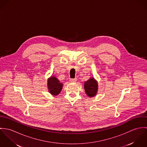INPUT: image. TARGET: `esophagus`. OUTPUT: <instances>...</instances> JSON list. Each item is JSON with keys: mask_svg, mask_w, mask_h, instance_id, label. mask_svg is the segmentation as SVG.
Wrapping results in <instances>:
<instances>
[{"mask_svg": "<svg viewBox=\"0 0 147 147\" xmlns=\"http://www.w3.org/2000/svg\"><path fill=\"white\" fill-rule=\"evenodd\" d=\"M69 81L71 82H76L77 81V79L76 78H75V79H70Z\"/></svg>", "mask_w": 147, "mask_h": 147, "instance_id": "obj_1", "label": "esophagus"}]
</instances>
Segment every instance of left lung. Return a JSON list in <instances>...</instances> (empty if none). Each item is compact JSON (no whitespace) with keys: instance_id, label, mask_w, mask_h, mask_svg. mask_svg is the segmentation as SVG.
Returning <instances> with one entry per match:
<instances>
[{"instance_id":"1","label":"left lung","mask_w":147,"mask_h":147,"mask_svg":"<svg viewBox=\"0 0 147 147\" xmlns=\"http://www.w3.org/2000/svg\"><path fill=\"white\" fill-rule=\"evenodd\" d=\"M84 84L85 92L88 97H93L96 96L98 89V85L97 81L94 78H90Z\"/></svg>"}]
</instances>
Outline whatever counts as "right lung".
I'll return each instance as SVG.
<instances>
[{"instance_id": "1", "label": "right lung", "mask_w": 147, "mask_h": 147, "mask_svg": "<svg viewBox=\"0 0 147 147\" xmlns=\"http://www.w3.org/2000/svg\"><path fill=\"white\" fill-rule=\"evenodd\" d=\"M47 88L49 92L53 96H58L61 92L63 84L55 76H51L47 79Z\"/></svg>"}]
</instances>
